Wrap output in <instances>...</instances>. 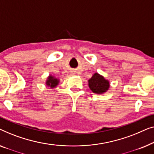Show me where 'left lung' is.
I'll return each mask as SVG.
<instances>
[{
  "label": "left lung",
  "mask_w": 154,
  "mask_h": 154,
  "mask_svg": "<svg viewBox=\"0 0 154 154\" xmlns=\"http://www.w3.org/2000/svg\"><path fill=\"white\" fill-rule=\"evenodd\" d=\"M88 87L93 93L96 94H105L109 90L110 83L103 75L98 72L94 73L91 79H88Z\"/></svg>",
  "instance_id": "8db88e82"
}]
</instances>
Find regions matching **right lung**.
<instances>
[{
	"instance_id": "obj_1",
	"label": "right lung",
	"mask_w": 154,
	"mask_h": 154,
	"mask_svg": "<svg viewBox=\"0 0 154 154\" xmlns=\"http://www.w3.org/2000/svg\"><path fill=\"white\" fill-rule=\"evenodd\" d=\"M59 79L56 78L52 75H49L47 78L45 84H46L47 86H48V87H50V88H55L56 86L59 84Z\"/></svg>"
}]
</instances>
